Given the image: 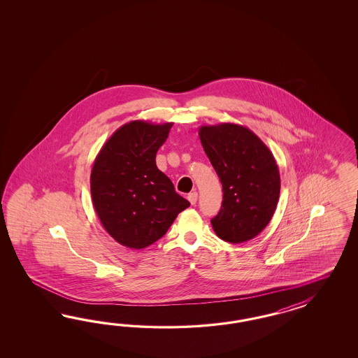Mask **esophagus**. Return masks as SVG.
<instances>
[{
	"instance_id": "esophagus-1",
	"label": "esophagus",
	"mask_w": 358,
	"mask_h": 358,
	"mask_svg": "<svg viewBox=\"0 0 358 358\" xmlns=\"http://www.w3.org/2000/svg\"><path fill=\"white\" fill-rule=\"evenodd\" d=\"M187 199H189V202H190L192 205H195V203H196V199H198V193H196V192L189 193V194H187Z\"/></svg>"
}]
</instances>
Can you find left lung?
Masks as SVG:
<instances>
[{"label":"left lung","instance_id":"8db88e82","mask_svg":"<svg viewBox=\"0 0 358 358\" xmlns=\"http://www.w3.org/2000/svg\"><path fill=\"white\" fill-rule=\"evenodd\" d=\"M199 139L223 186V202L211 224L219 238L244 243L271 222L280 198V171L271 150L250 129L202 126Z\"/></svg>","mask_w":358,"mask_h":358}]
</instances>
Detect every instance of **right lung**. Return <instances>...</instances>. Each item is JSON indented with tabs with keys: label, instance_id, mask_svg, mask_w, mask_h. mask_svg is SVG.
<instances>
[{
	"label": "right lung",
	"instance_id": "add662e5",
	"mask_svg": "<svg viewBox=\"0 0 358 358\" xmlns=\"http://www.w3.org/2000/svg\"><path fill=\"white\" fill-rule=\"evenodd\" d=\"M172 126L131 120L108 138L93 164V206L108 235L127 248L141 250L163 238L190 206L156 165Z\"/></svg>",
	"mask_w": 358,
	"mask_h": 358
}]
</instances>
